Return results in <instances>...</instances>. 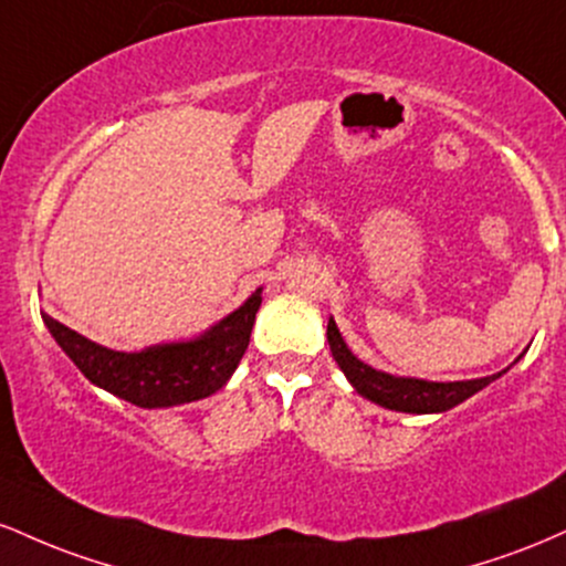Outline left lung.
Masks as SVG:
<instances>
[{
    "mask_svg": "<svg viewBox=\"0 0 566 566\" xmlns=\"http://www.w3.org/2000/svg\"><path fill=\"white\" fill-rule=\"evenodd\" d=\"M327 343H329V350H333V359L337 361V367L343 369V375L350 380V386L356 388V394H361L365 399L375 401V405L386 409H396V412H412V415L447 412V409L458 407L460 401H465L469 396L482 391L484 386H490L492 380H497L500 375L505 373L503 369V373L490 375V378L454 380V382L396 378V375L380 373V369L369 367L361 359H356L333 319L327 324ZM518 359H522V356H518Z\"/></svg>",
    "mask_w": 566,
    "mask_h": 566,
    "instance_id": "obj_1",
    "label": "left lung"
}]
</instances>
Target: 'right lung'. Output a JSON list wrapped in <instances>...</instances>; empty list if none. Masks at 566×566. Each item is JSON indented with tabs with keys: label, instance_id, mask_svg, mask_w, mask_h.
I'll return each instance as SVG.
<instances>
[{
	"label": "right lung",
	"instance_id": "obj_1",
	"mask_svg": "<svg viewBox=\"0 0 566 566\" xmlns=\"http://www.w3.org/2000/svg\"><path fill=\"white\" fill-rule=\"evenodd\" d=\"M261 292H252L233 314L193 340L161 343L133 354L97 346L48 314H42V319L57 346L93 386L135 407H178L226 386L250 346L252 324L263 301Z\"/></svg>",
	"mask_w": 566,
	"mask_h": 566
}]
</instances>
